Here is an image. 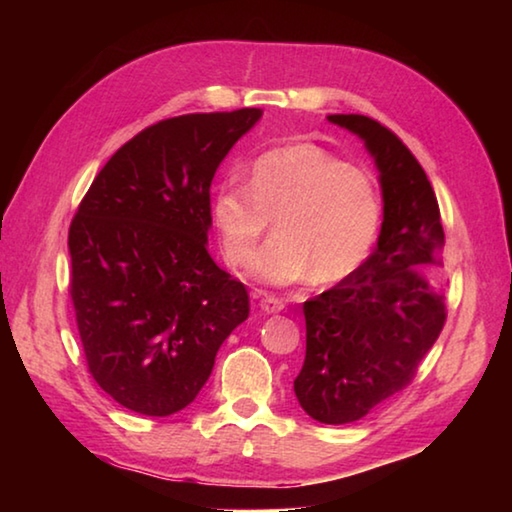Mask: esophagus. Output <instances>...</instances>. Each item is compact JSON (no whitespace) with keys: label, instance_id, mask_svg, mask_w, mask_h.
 <instances>
[{"label":"esophagus","instance_id":"34e87169","mask_svg":"<svg viewBox=\"0 0 512 512\" xmlns=\"http://www.w3.org/2000/svg\"><path fill=\"white\" fill-rule=\"evenodd\" d=\"M259 307H262L264 314H280L284 309V302L275 296H264L262 302H259Z\"/></svg>","mask_w":512,"mask_h":512}]
</instances>
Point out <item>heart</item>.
<instances>
[{"instance_id": "heart-1", "label": "heart", "mask_w": 512, "mask_h": 512, "mask_svg": "<svg viewBox=\"0 0 512 512\" xmlns=\"http://www.w3.org/2000/svg\"><path fill=\"white\" fill-rule=\"evenodd\" d=\"M381 196L368 171L300 142L259 155L250 185L223 183L212 221L230 264H246L275 218L278 235L250 262V277L287 287L314 275L336 282L366 262L381 228Z\"/></svg>"}]
</instances>
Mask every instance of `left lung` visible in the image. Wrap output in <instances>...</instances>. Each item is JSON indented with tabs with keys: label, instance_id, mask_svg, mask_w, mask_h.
Wrapping results in <instances>:
<instances>
[{
	"label": "left lung",
	"instance_id": "obj_1",
	"mask_svg": "<svg viewBox=\"0 0 512 512\" xmlns=\"http://www.w3.org/2000/svg\"><path fill=\"white\" fill-rule=\"evenodd\" d=\"M327 119L375 160L384 221L366 262L302 307L307 354L293 391L314 420L348 424L409 386L443 332V293L427 273L440 264L445 232L427 173L400 137L363 115Z\"/></svg>",
	"mask_w": 512,
	"mask_h": 512
}]
</instances>
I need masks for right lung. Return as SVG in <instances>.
Listing matches in <instances>:
<instances>
[{"label":"right lung","mask_w":512,"mask_h":512,"mask_svg":"<svg viewBox=\"0 0 512 512\" xmlns=\"http://www.w3.org/2000/svg\"><path fill=\"white\" fill-rule=\"evenodd\" d=\"M262 110L158 121L106 162L69 225L76 325L97 384L164 418L196 400L216 352L250 311L207 253L210 187Z\"/></svg>","instance_id":"obj_1"}]
</instances>
